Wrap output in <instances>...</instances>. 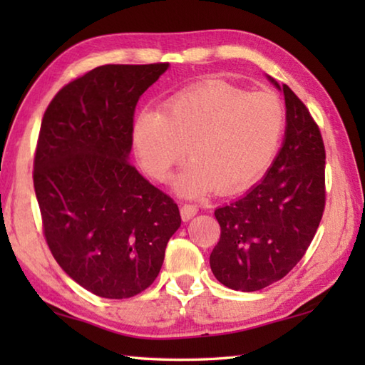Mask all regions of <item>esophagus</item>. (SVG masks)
Masks as SVG:
<instances>
[{"mask_svg":"<svg viewBox=\"0 0 365 365\" xmlns=\"http://www.w3.org/2000/svg\"><path fill=\"white\" fill-rule=\"evenodd\" d=\"M197 214V206L196 205H190V202H185V205L180 207V215L183 220H190L191 217H195Z\"/></svg>","mask_w":365,"mask_h":365,"instance_id":"1","label":"esophagus"}]
</instances>
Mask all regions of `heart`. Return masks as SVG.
<instances>
[{"mask_svg":"<svg viewBox=\"0 0 365 365\" xmlns=\"http://www.w3.org/2000/svg\"><path fill=\"white\" fill-rule=\"evenodd\" d=\"M287 128V109L272 91H246L202 82L178 91L163 109H143L132 125L141 168L164 182L174 165L193 159L175 178L178 193H237L255 185L274 163Z\"/></svg>","mask_w":365,"mask_h":365,"instance_id":"1","label":"heart"}]
</instances>
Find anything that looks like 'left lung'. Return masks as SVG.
<instances>
[{
	"label": "left lung",
	"mask_w": 365,
	"mask_h": 365,
	"mask_svg": "<svg viewBox=\"0 0 365 365\" xmlns=\"http://www.w3.org/2000/svg\"><path fill=\"white\" fill-rule=\"evenodd\" d=\"M283 95L287 130L279 156L261 183L214 212L220 240L209 262L215 279L237 292H257L282 280L306 255L324 215L322 133L288 85Z\"/></svg>",
	"instance_id": "obj_1"
}]
</instances>
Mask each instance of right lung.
Segmentation results:
<instances>
[{"label": "right lung", "instance_id": "obj_1", "mask_svg": "<svg viewBox=\"0 0 365 365\" xmlns=\"http://www.w3.org/2000/svg\"><path fill=\"white\" fill-rule=\"evenodd\" d=\"M169 63L108 64L71 80L48 104L34 159L43 235L72 280L125 299L156 280L180 211L128 163L140 96Z\"/></svg>", "mask_w": 365, "mask_h": 365}]
</instances>
